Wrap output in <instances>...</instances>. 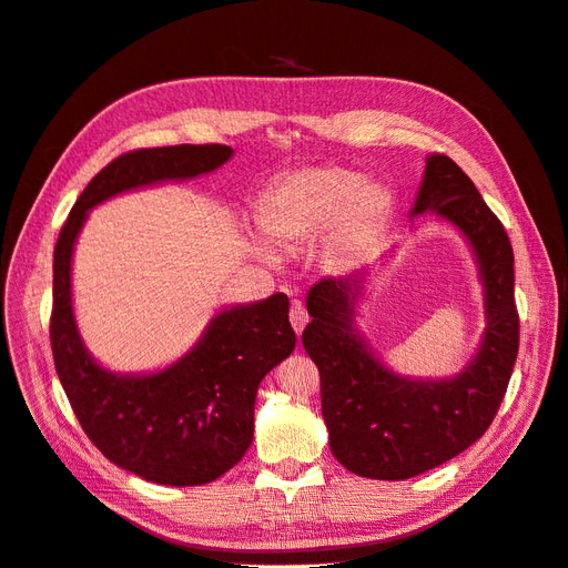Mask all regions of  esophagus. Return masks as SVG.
I'll return each mask as SVG.
<instances>
[{"label":"esophagus","mask_w":568,"mask_h":568,"mask_svg":"<svg viewBox=\"0 0 568 568\" xmlns=\"http://www.w3.org/2000/svg\"><path fill=\"white\" fill-rule=\"evenodd\" d=\"M290 322H292V329L296 332V336H302L304 326H306V322H308V315H306V311H304L302 302H292V308H290Z\"/></svg>","instance_id":"obj_1"}]
</instances>
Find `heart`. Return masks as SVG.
I'll use <instances>...</instances> for the list:
<instances>
[{"label":"heart","instance_id":"1","mask_svg":"<svg viewBox=\"0 0 568 568\" xmlns=\"http://www.w3.org/2000/svg\"><path fill=\"white\" fill-rule=\"evenodd\" d=\"M389 206L392 195L382 184L345 168L315 165L281 176L264 195L257 223L268 242L283 248L324 234L326 257L347 260L379 230ZM255 253L264 262L278 260L264 244H255Z\"/></svg>","mask_w":568,"mask_h":568}]
</instances>
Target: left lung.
Listing matches in <instances>:
<instances>
[{
  "mask_svg": "<svg viewBox=\"0 0 568 568\" xmlns=\"http://www.w3.org/2000/svg\"><path fill=\"white\" fill-rule=\"evenodd\" d=\"M435 214L471 248L486 326L471 359L452 377H409L386 366L356 326L368 268L308 290L302 343L320 371L329 446L349 471L403 481L463 454L493 424L518 356L514 248L471 179L430 154L409 219Z\"/></svg>",
  "mask_w": 568,
  "mask_h": 568,
  "instance_id": "obj_1",
  "label": "left lung"
}]
</instances>
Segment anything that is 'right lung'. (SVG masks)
Segmentation results:
<instances>
[{
    "instance_id": "obj_1",
    "label": "right lung",
    "mask_w": 568,
    "mask_h": 568,
    "mask_svg": "<svg viewBox=\"0 0 568 568\" xmlns=\"http://www.w3.org/2000/svg\"><path fill=\"white\" fill-rule=\"evenodd\" d=\"M232 154L225 144H176L114 159L87 184L54 246L50 341L59 382L99 452L161 486L216 481L244 458L253 442L257 386L296 345L290 300L276 292L262 302L225 306L170 366L116 373L101 366L80 336L71 290L73 251L94 206L122 193L209 174Z\"/></svg>"
}]
</instances>
